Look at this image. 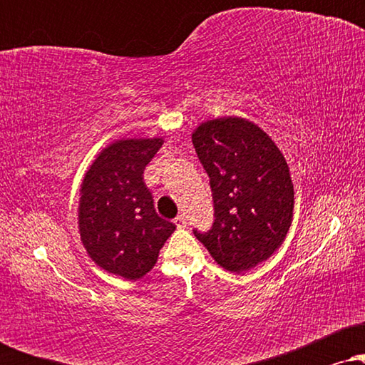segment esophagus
I'll return each mask as SVG.
<instances>
[{
  "mask_svg": "<svg viewBox=\"0 0 365 365\" xmlns=\"http://www.w3.org/2000/svg\"><path fill=\"white\" fill-rule=\"evenodd\" d=\"M174 224H176V226L181 229V227H186V224H187V219H186V216H184V214H179V216L174 219Z\"/></svg>",
  "mask_w": 365,
  "mask_h": 365,
  "instance_id": "1",
  "label": "esophagus"
}]
</instances>
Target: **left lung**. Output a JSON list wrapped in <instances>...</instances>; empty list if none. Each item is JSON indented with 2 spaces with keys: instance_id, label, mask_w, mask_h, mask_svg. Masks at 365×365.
Wrapping results in <instances>:
<instances>
[{
  "instance_id": "1",
  "label": "left lung",
  "mask_w": 365,
  "mask_h": 365,
  "mask_svg": "<svg viewBox=\"0 0 365 365\" xmlns=\"http://www.w3.org/2000/svg\"><path fill=\"white\" fill-rule=\"evenodd\" d=\"M214 199L211 231H194L214 261L246 272L267 261L286 239L294 212V184L286 158L256 123L224 116L192 133Z\"/></svg>"
}]
</instances>
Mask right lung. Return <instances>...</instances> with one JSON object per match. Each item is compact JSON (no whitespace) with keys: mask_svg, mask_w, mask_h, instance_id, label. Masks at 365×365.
Masks as SVG:
<instances>
[{"mask_svg":"<svg viewBox=\"0 0 365 365\" xmlns=\"http://www.w3.org/2000/svg\"><path fill=\"white\" fill-rule=\"evenodd\" d=\"M163 143V138L118 139L98 154L79 189L78 229L88 256L128 281L151 271L176 229L158 216L143 178Z\"/></svg>","mask_w":365,"mask_h":365,"instance_id":"obj_1","label":"right lung"}]
</instances>
